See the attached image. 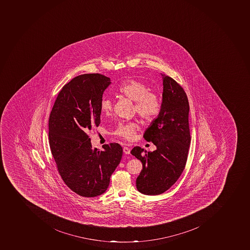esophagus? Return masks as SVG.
Wrapping results in <instances>:
<instances>
[{"label": "esophagus", "mask_w": 250, "mask_h": 250, "mask_svg": "<svg viewBox=\"0 0 250 250\" xmlns=\"http://www.w3.org/2000/svg\"><path fill=\"white\" fill-rule=\"evenodd\" d=\"M124 153L125 154H130V149L129 147L124 146Z\"/></svg>", "instance_id": "obj_1"}]
</instances>
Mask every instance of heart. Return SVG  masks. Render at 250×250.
Returning a JSON list of instances; mask_svg holds the SVG:
<instances>
[{"label":"heart","instance_id":"1","mask_svg":"<svg viewBox=\"0 0 250 250\" xmlns=\"http://www.w3.org/2000/svg\"><path fill=\"white\" fill-rule=\"evenodd\" d=\"M118 92L134 101V110L141 119L151 121L158 116L160 111V101L155 92L148 91L145 84L139 81L130 79L124 81L117 89ZM101 110L105 115L112 111V102L109 98L102 99ZM136 125L133 123H120L113 131L114 135L126 141L134 140Z\"/></svg>","mask_w":250,"mask_h":250}]
</instances>
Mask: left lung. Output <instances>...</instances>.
I'll return each mask as SVG.
<instances>
[{"label": "left lung", "mask_w": 250, "mask_h": 250, "mask_svg": "<svg viewBox=\"0 0 250 250\" xmlns=\"http://www.w3.org/2000/svg\"><path fill=\"white\" fill-rule=\"evenodd\" d=\"M162 75L163 93L159 115L143 135L157 149L147 152L135 146L130 152L143 163L136 187L145 195H160L174 185L185 169L191 143L186 92L174 79Z\"/></svg>", "instance_id": "8db88e82"}]
</instances>
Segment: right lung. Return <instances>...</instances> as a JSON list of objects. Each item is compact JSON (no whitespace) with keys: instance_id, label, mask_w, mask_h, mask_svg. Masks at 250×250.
I'll use <instances>...</instances> for the list:
<instances>
[{"instance_id":"obj_1","label":"right lung","mask_w":250,"mask_h":250,"mask_svg":"<svg viewBox=\"0 0 250 250\" xmlns=\"http://www.w3.org/2000/svg\"><path fill=\"white\" fill-rule=\"evenodd\" d=\"M110 84L103 74L75 77L59 92L49 118V143L59 174L83 197L105 192L122 158L120 144L92 149L88 136L91 128L101 124V101Z\"/></svg>"}]
</instances>
